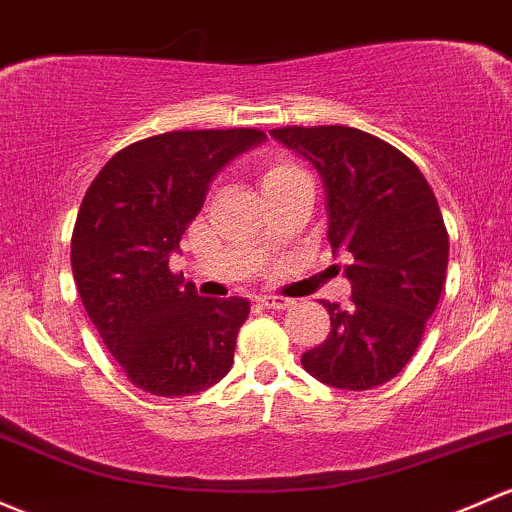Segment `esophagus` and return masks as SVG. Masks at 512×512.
<instances>
[{
    "label": "esophagus",
    "instance_id": "34e87169",
    "mask_svg": "<svg viewBox=\"0 0 512 512\" xmlns=\"http://www.w3.org/2000/svg\"><path fill=\"white\" fill-rule=\"evenodd\" d=\"M257 304L267 306V309H289L294 301L287 297H272V294H265V297H257Z\"/></svg>",
    "mask_w": 512,
    "mask_h": 512
}]
</instances>
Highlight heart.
Masks as SVG:
<instances>
[{"label": "heart", "instance_id": "heart-1", "mask_svg": "<svg viewBox=\"0 0 512 512\" xmlns=\"http://www.w3.org/2000/svg\"><path fill=\"white\" fill-rule=\"evenodd\" d=\"M304 174V171L299 169L294 161L289 159H270L262 164L260 169V186H262V193L272 191V188L287 184L289 179H294V176Z\"/></svg>", "mask_w": 512, "mask_h": 512}]
</instances>
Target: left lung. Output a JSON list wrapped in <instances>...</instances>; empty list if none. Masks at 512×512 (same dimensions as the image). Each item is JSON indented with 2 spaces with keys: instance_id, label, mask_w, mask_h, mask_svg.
<instances>
[{
  "instance_id": "8db88e82",
  "label": "left lung",
  "mask_w": 512,
  "mask_h": 512,
  "mask_svg": "<svg viewBox=\"0 0 512 512\" xmlns=\"http://www.w3.org/2000/svg\"><path fill=\"white\" fill-rule=\"evenodd\" d=\"M270 134L316 166L326 186L328 242L353 257L351 306L324 301L331 331L301 365L341 390L383 385L410 363L444 289L449 235L437 196L414 161L360 129Z\"/></svg>"
}]
</instances>
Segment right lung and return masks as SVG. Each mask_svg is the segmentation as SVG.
<instances>
[{"label":"right lung","mask_w":512,"mask_h":512,"mask_svg":"<svg viewBox=\"0 0 512 512\" xmlns=\"http://www.w3.org/2000/svg\"><path fill=\"white\" fill-rule=\"evenodd\" d=\"M265 139L245 127L157 134L117 152L85 191L71 240L75 287L139 390L196 395L228 375L250 301L198 297L169 257L215 174Z\"/></svg>","instance_id":"add662e5"}]
</instances>
